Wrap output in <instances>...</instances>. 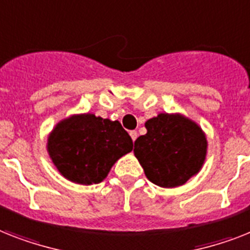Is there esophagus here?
Returning <instances> with one entry per match:
<instances>
[{
  "mask_svg": "<svg viewBox=\"0 0 250 250\" xmlns=\"http://www.w3.org/2000/svg\"><path fill=\"white\" fill-rule=\"evenodd\" d=\"M130 137H131V139H133V142H135V139H137L138 138V133L137 131H135V130H131V131H130Z\"/></svg>",
  "mask_w": 250,
  "mask_h": 250,
  "instance_id": "esophagus-1",
  "label": "esophagus"
}]
</instances>
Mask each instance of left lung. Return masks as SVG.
<instances>
[{"label":"left lung","mask_w":250,"mask_h":250,"mask_svg":"<svg viewBox=\"0 0 250 250\" xmlns=\"http://www.w3.org/2000/svg\"><path fill=\"white\" fill-rule=\"evenodd\" d=\"M146 129L147 134L134 143V154L148 180L176 188L201 171L207 139L197 123L180 113H160L146 123Z\"/></svg>","instance_id":"8db88e82"}]
</instances>
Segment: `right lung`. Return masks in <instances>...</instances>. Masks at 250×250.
I'll list each match as a JSON object with an SVG mask.
<instances>
[{
	"label": "right lung",
	"mask_w": 250,
	"mask_h": 250,
	"mask_svg": "<svg viewBox=\"0 0 250 250\" xmlns=\"http://www.w3.org/2000/svg\"><path fill=\"white\" fill-rule=\"evenodd\" d=\"M47 150L65 179L92 185L104 180L115 162L133 150V140L119 121L80 113L53 127Z\"/></svg>",
	"instance_id": "obj_1"
}]
</instances>
